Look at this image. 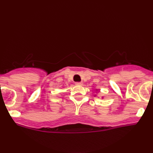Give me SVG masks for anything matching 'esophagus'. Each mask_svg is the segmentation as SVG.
I'll list each match as a JSON object with an SVG mask.
<instances>
[{"instance_id":"1","label":"esophagus","mask_w":153,"mask_h":153,"mask_svg":"<svg viewBox=\"0 0 153 153\" xmlns=\"http://www.w3.org/2000/svg\"><path fill=\"white\" fill-rule=\"evenodd\" d=\"M75 84L78 85H82V82H75Z\"/></svg>"}]
</instances>
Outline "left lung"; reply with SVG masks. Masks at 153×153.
I'll return each mask as SVG.
<instances>
[{
  "label": "left lung",
  "instance_id": "8db88e82",
  "mask_svg": "<svg viewBox=\"0 0 153 153\" xmlns=\"http://www.w3.org/2000/svg\"><path fill=\"white\" fill-rule=\"evenodd\" d=\"M102 98H103V97H102Z\"/></svg>",
  "mask_w": 153,
  "mask_h": 153
}]
</instances>
